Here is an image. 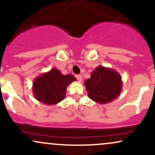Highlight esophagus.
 <instances>
[{
  "label": "esophagus",
  "instance_id": "obj_1",
  "mask_svg": "<svg viewBox=\"0 0 155 155\" xmlns=\"http://www.w3.org/2000/svg\"><path fill=\"white\" fill-rule=\"evenodd\" d=\"M76 78L77 79V80L79 81H82V79H83L82 76H81V75H76Z\"/></svg>",
  "mask_w": 155,
  "mask_h": 155
}]
</instances>
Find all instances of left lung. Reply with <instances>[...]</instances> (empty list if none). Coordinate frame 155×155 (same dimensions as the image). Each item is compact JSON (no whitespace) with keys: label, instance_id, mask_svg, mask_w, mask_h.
Wrapping results in <instances>:
<instances>
[{"label":"left lung","instance_id":"left-lung-1","mask_svg":"<svg viewBox=\"0 0 155 155\" xmlns=\"http://www.w3.org/2000/svg\"><path fill=\"white\" fill-rule=\"evenodd\" d=\"M90 76V79L85 80L84 85L91 100L100 104H106L120 95L122 77L114 69L99 65Z\"/></svg>","mask_w":155,"mask_h":155}]
</instances>
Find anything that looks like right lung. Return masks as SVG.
Segmentation results:
<instances>
[{"instance_id":"1","label":"right lung","mask_w":155,"mask_h":155,"mask_svg":"<svg viewBox=\"0 0 155 155\" xmlns=\"http://www.w3.org/2000/svg\"><path fill=\"white\" fill-rule=\"evenodd\" d=\"M76 81L72 74L63 75L57 68H51L36 77L33 83V95L37 101L46 105H55L63 100L67 87Z\"/></svg>"}]
</instances>
